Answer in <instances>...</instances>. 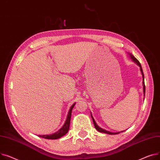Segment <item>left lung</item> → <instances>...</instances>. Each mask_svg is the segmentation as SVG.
<instances>
[{
    "instance_id": "8db88e82",
    "label": "left lung",
    "mask_w": 160,
    "mask_h": 160,
    "mask_svg": "<svg viewBox=\"0 0 160 160\" xmlns=\"http://www.w3.org/2000/svg\"><path fill=\"white\" fill-rule=\"evenodd\" d=\"M129 55H130V58L132 59V61H133L134 62H135L139 66V68H140V71H141V73H142V77H143V93H144V96H145V82H144V74H143V70H142V66H141V64H140V62L138 61V60L136 58H134V55H132L131 53H129ZM91 116H92V120H93V125H94L95 128H96V130H97L98 131H99V132H100L105 133V134H119L120 132H123V131H121V132H109V131H107V130H106L102 129V128H101V127H99L97 125V123H96V121H95L94 119H93V116H92V114H91Z\"/></svg>"
}]
</instances>
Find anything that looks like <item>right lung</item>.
<instances>
[{
  "mask_svg": "<svg viewBox=\"0 0 160 160\" xmlns=\"http://www.w3.org/2000/svg\"><path fill=\"white\" fill-rule=\"evenodd\" d=\"M76 105V102L73 103V104L72 105V107H70L69 111H68V114L67 115V120H66L64 124L63 125V126L58 131L53 134H49V135H39L38 136L41 137L42 138L44 139H59L60 138H61L62 136H64L66 134L68 133V130L70 128V118H71V115H72V110L73 108V107Z\"/></svg>",
  "mask_w": 160,
  "mask_h": 160,
  "instance_id": "right-lung-1",
  "label": "right lung"
}]
</instances>
